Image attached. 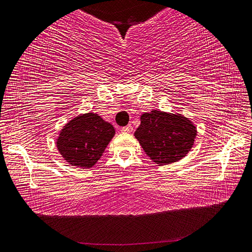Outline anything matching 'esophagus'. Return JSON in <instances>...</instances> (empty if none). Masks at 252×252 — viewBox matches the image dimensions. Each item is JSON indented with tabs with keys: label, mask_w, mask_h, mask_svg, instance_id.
Returning <instances> with one entry per match:
<instances>
[{
	"label": "esophagus",
	"mask_w": 252,
	"mask_h": 252,
	"mask_svg": "<svg viewBox=\"0 0 252 252\" xmlns=\"http://www.w3.org/2000/svg\"><path fill=\"white\" fill-rule=\"evenodd\" d=\"M132 130H133V126L131 125L126 126H123L121 129L122 132H126V133H131V132H132Z\"/></svg>",
	"instance_id": "34e87169"
}]
</instances>
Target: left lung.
Segmentation results:
<instances>
[{
	"label": "left lung",
	"instance_id": "obj_1",
	"mask_svg": "<svg viewBox=\"0 0 252 252\" xmlns=\"http://www.w3.org/2000/svg\"><path fill=\"white\" fill-rule=\"evenodd\" d=\"M134 137L148 157L158 165L181 160L194 146L196 126L185 115L153 110L143 113Z\"/></svg>",
	"mask_w": 252,
	"mask_h": 252
}]
</instances>
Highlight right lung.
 <instances>
[{
	"label": "right lung",
	"instance_id": "1",
	"mask_svg": "<svg viewBox=\"0 0 252 252\" xmlns=\"http://www.w3.org/2000/svg\"><path fill=\"white\" fill-rule=\"evenodd\" d=\"M114 134L111 123L89 112L73 118L63 126L56 139V147L70 166L86 169L102 157Z\"/></svg>",
	"mask_w": 252,
	"mask_h": 252
}]
</instances>
